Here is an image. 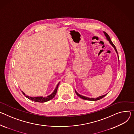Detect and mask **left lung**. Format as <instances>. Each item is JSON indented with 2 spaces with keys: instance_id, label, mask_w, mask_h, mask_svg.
Listing matches in <instances>:
<instances>
[{
  "instance_id": "obj_1",
  "label": "left lung",
  "mask_w": 134,
  "mask_h": 134,
  "mask_svg": "<svg viewBox=\"0 0 134 134\" xmlns=\"http://www.w3.org/2000/svg\"><path fill=\"white\" fill-rule=\"evenodd\" d=\"M103 33H104V35H105V36L107 39V40L109 41V43L111 44V45H112V46L114 48V49H115L116 52V53L118 54V51H117V50H116V47H115V45L114 44V43L112 42V41H111V39H110V37H109V35H108L107 33L106 32H103ZM118 58H119V56H118ZM118 59H119V58H118ZM75 92L76 95H77L79 97H80V98H81L82 99L86 100H89V101H97V100H100L101 99H102V98L104 97L107 94H105V95L100 96H99V97H96V98H90V97H86V96L81 95L80 94H79V93H77V92L75 90Z\"/></svg>"
}]
</instances>
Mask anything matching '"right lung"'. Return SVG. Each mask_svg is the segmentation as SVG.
Instances as JSON below:
<instances>
[{
    "instance_id": "add662e5",
    "label": "right lung",
    "mask_w": 134,
    "mask_h": 134,
    "mask_svg": "<svg viewBox=\"0 0 134 134\" xmlns=\"http://www.w3.org/2000/svg\"><path fill=\"white\" fill-rule=\"evenodd\" d=\"M60 82H59L55 88V89L54 90V92H53L51 95L47 96V97H43V96H37V97H31V96H29L28 95H26L25 93H24L23 91L22 92V93L27 97L29 99L32 100V101H35V102H46L47 101H48L51 100H52L53 97H54L56 94H57V90H58V86H59V85Z\"/></svg>"
}]
</instances>
